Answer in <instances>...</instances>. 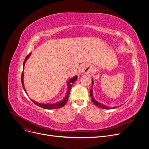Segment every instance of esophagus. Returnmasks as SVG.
<instances>
[{"mask_svg":"<svg viewBox=\"0 0 149 149\" xmlns=\"http://www.w3.org/2000/svg\"><path fill=\"white\" fill-rule=\"evenodd\" d=\"M79 71L81 73H87V74H88V73L91 72V69H90V68L88 66H87L86 64H84V65H82L81 66L79 67Z\"/></svg>","mask_w":149,"mask_h":149,"instance_id":"esophagus-1","label":"esophagus"}]
</instances>
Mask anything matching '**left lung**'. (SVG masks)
<instances>
[{
	"instance_id": "1",
	"label": "left lung",
	"mask_w": 149,
	"mask_h": 149,
	"mask_svg": "<svg viewBox=\"0 0 149 149\" xmlns=\"http://www.w3.org/2000/svg\"><path fill=\"white\" fill-rule=\"evenodd\" d=\"M93 84V81H92V85ZM90 96L91 97V100H92V102H93V103L95 104L96 106H97V107H100V108H102V109H113V108H116L115 107H107V106H105V105H104V104H101L100 103H99V102H96L95 100H94V99H93V91H92V89H91H91H90Z\"/></svg>"
}]
</instances>
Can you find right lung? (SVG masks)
Instances as JSON below:
<instances>
[{
  "instance_id": "1",
  "label": "right lung",
  "mask_w": 149,
  "mask_h": 149,
  "mask_svg": "<svg viewBox=\"0 0 149 149\" xmlns=\"http://www.w3.org/2000/svg\"><path fill=\"white\" fill-rule=\"evenodd\" d=\"M31 53L29 54V55L26 56L24 61V65H25V63L26 62V60L27 59L29 58V57L30 56ZM23 77H24V73L22 72V75H21V83H22V87H23V88L24 90V91H25V88H24V81H23ZM78 78V77L77 76H75L74 77H73L72 78H71V79L69 80L68 83V90H67V93H66V95L65 96V97L61 101V102H59L58 103H54V104H42V103H37L35 101H34L33 100L31 99V100L36 105L41 107L42 108H44V109H58V108H61L62 107H63L65 104L68 101V97H69V95H70V91H71V87L72 86V84H74V82H75V81ZM26 93V91H25Z\"/></svg>"
}]
</instances>
